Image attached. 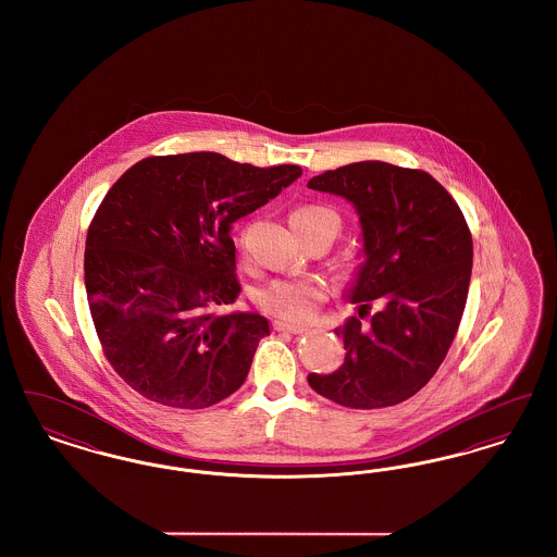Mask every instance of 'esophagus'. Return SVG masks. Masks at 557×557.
Instances as JSON below:
<instances>
[{
    "instance_id": "esophagus-1",
    "label": "esophagus",
    "mask_w": 557,
    "mask_h": 557,
    "mask_svg": "<svg viewBox=\"0 0 557 557\" xmlns=\"http://www.w3.org/2000/svg\"><path fill=\"white\" fill-rule=\"evenodd\" d=\"M273 327L277 332H288V334H305L307 325H298V323H288V321H275Z\"/></svg>"
}]
</instances>
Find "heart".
Returning <instances> with one entry per match:
<instances>
[{"label":"heart","mask_w":557,"mask_h":557,"mask_svg":"<svg viewBox=\"0 0 557 557\" xmlns=\"http://www.w3.org/2000/svg\"><path fill=\"white\" fill-rule=\"evenodd\" d=\"M305 216H327L338 227L336 214L323 207H305L290 214V219H305ZM255 298H257V305L269 315L290 319V321H305L315 315L319 305L325 300V290L323 286L309 280L280 277L261 286Z\"/></svg>","instance_id":"1"}]
</instances>
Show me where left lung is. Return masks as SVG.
Segmentation results:
<instances>
[{
    "mask_svg": "<svg viewBox=\"0 0 557 557\" xmlns=\"http://www.w3.org/2000/svg\"><path fill=\"white\" fill-rule=\"evenodd\" d=\"M307 187L346 198L363 238V263L348 290L359 318L334 330L345 363L309 373V384L350 409L403 403L430 382L457 334L474 255L468 223L432 175L380 160L325 171ZM370 299L383 307L361 324Z\"/></svg>",
    "mask_w": 557,
    "mask_h": 557,
    "instance_id": "left-lung-1",
    "label": "left lung"
}]
</instances>
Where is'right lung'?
<instances>
[{
  "label": "right lung",
  "mask_w": 557,
  "mask_h": 557,
  "mask_svg": "<svg viewBox=\"0 0 557 557\" xmlns=\"http://www.w3.org/2000/svg\"><path fill=\"white\" fill-rule=\"evenodd\" d=\"M302 175L216 152L150 157L108 189L85 242V290L110 366L166 407L205 409L244 384L269 321L238 298L239 216Z\"/></svg>",
  "instance_id": "add662e5"
}]
</instances>
